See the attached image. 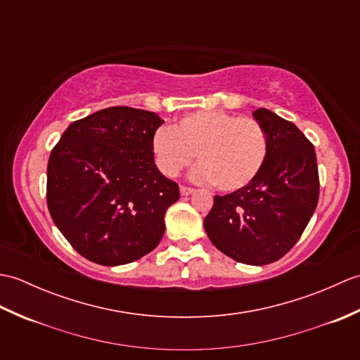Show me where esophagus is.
<instances>
[{
	"mask_svg": "<svg viewBox=\"0 0 360 360\" xmlns=\"http://www.w3.org/2000/svg\"><path fill=\"white\" fill-rule=\"evenodd\" d=\"M181 195L182 196H188V195H192L193 193V188L192 187H186V186H181Z\"/></svg>",
	"mask_w": 360,
	"mask_h": 360,
	"instance_id": "34e87169",
	"label": "esophagus"
}]
</instances>
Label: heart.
I'll return each mask as SVG.
<instances>
[{"instance_id": "b5f03b06", "label": "heart", "mask_w": 360, "mask_h": 360, "mask_svg": "<svg viewBox=\"0 0 360 360\" xmlns=\"http://www.w3.org/2000/svg\"><path fill=\"white\" fill-rule=\"evenodd\" d=\"M158 168L176 178L198 165L192 178L212 182L219 192H238L254 181L266 164L269 141L258 120L231 112L201 110L186 114L173 129L159 128L151 141Z\"/></svg>"}]
</instances>
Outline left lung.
Returning <instances> with one entry per match:
<instances>
[{
  "instance_id": "8db88e82",
  "label": "left lung",
  "mask_w": 360,
  "mask_h": 360,
  "mask_svg": "<svg viewBox=\"0 0 360 360\" xmlns=\"http://www.w3.org/2000/svg\"><path fill=\"white\" fill-rule=\"evenodd\" d=\"M269 141L266 164L238 192L215 195L204 219L210 241L244 264L277 262L294 248L319 202L316 150L292 122L258 108L254 111Z\"/></svg>"
}]
</instances>
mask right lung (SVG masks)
I'll use <instances>...</instances> for the list:
<instances>
[{
    "mask_svg": "<svg viewBox=\"0 0 360 360\" xmlns=\"http://www.w3.org/2000/svg\"><path fill=\"white\" fill-rule=\"evenodd\" d=\"M156 112L111 106L75 120L52 148L46 200L52 221L82 257L97 264L136 262L165 232L179 187L158 170Z\"/></svg>",
    "mask_w": 360,
    "mask_h": 360,
    "instance_id": "obj_1",
    "label": "right lung"
}]
</instances>
